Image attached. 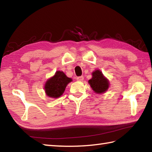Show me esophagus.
Here are the masks:
<instances>
[{"label": "esophagus", "mask_w": 152, "mask_h": 152, "mask_svg": "<svg viewBox=\"0 0 152 152\" xmlns=\"http://www.w3.org/2000/svg\"><path fill=\"white\" fill-rule=\"evenodd\" d=\"M76 80H78V81H82V80H83V76H78L76 78Z\"/></svg>", "instance_id": "34e87169"}]
</instances>
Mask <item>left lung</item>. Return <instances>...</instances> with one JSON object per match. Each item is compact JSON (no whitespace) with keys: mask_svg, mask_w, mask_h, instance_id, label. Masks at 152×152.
Listing matches in <instances>:
<instances>
[{"mask_svg":"<svg viewBox=\"0 0 152 152\" xmlns=\"http://www.w3.org/2000/svg\"><path fill=\"white\" fill-rule=\"evenodd\" d=\"M93 77L89 80V83L96 93H102L105 92L109 87V82L103 76L101 71L96 70L92 73Z\"/></svg>","mask_w":152,"mask_h":152,"instance_id":"8db88e82","label":"left lung"}]
</instances>
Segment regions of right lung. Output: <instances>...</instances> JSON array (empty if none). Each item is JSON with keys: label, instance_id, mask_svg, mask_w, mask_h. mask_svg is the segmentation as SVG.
<instances>
[{"label": "right lung", "instance_id": "right-lung-1", "mask_svg": "<svg viewBox=\"0 0 152 152\" xmlns=\"http://www.w3.org/2000/svg\"><path fill=\"white\" fill-rule=\"evenodd\" d=\"M72 79L68 77L62 71H57L52 78H50L45 84V91L48 96L58 98L63 95L66 87Z\"/></svg>", "mask_w": 152, "mask_h": 152}]
</instances>
